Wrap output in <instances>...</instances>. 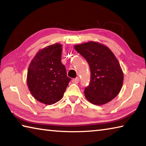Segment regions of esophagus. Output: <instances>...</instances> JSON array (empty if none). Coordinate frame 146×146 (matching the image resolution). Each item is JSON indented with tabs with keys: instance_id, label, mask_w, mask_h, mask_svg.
Returning <instances> with one entry per match:
<instances>
[{
	"instance_id": "1",
	"label": "esophagus",
	"mask_w": 146,
	"mask_h": 146,
	"mask_svg": "<svg viewBox=\"0 0 146 146\" xmlns=\"http://www.w3.org/2000/svg\"><path fill=\"white\" fill-rule=\"evenodd\" d=\"M79 82V78L78 77L77 78H73L72 80V82L74 84H78Z\"/></svg>"
}]
</instances>
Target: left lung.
<instances>
[{
    "mask_svg": "<svg viewBox=\"0 0 146 146\" xmlns=\"http://www.w3.org/2000/svg\"><path fill=\"white\" fill-rule=\"evenodd\" d=\"M90 66L91 80L85 89L89 102L104 105L117 97L121 90L123 73L118 59L111 50L102 44L90 41L74 46Z\"/></svg>",
    "mask_w": 146,
    "mask_h": 146,
    "instance_id": "8db88e82",
    "label": "left lung"
}]
</instances>
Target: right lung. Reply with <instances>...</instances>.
I'll use <instances>...</instances> for the list:
<instances>
[{"instance_id":"add662e5","label":"right lung","mask_w":146,"mask_h":146,"mask_svg":"<svg viewBox=\"0 0 146 146\" xmlns=\"http://www.w3.org/2000/svg\"><path fill=\"white\" fill-rule=\"evenodd\" d=\"M62 47L56 43L40 49L29 66L27 73L29 90L36 100L46 105L60 100L71 80L61 62Z\"/></svg>"}]
</instances>
